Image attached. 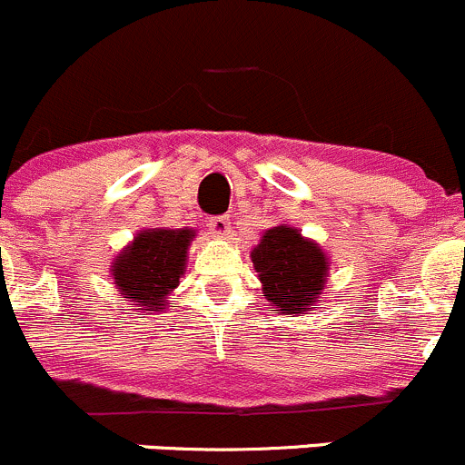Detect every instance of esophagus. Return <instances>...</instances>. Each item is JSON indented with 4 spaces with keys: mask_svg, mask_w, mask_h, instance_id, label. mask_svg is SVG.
Listing matches in <instances>:
<instances>
[{
    "mask_svg": "<svg viewBox=\"0 0 465 465\" xmlns=\"http://www.w3.org/2000/svg\"><path fill=\"white\" fill-rule=\"evenodd\" d=\"M211 232H215L218 236H227L229 229H232V223H229V215H213L209 218Z\"/></svg>",
    "mask_w": 465,
    "mask_h": 465,
    "instance_id": "esophagus-1",
    "label": "esophagus"
}]
</instances>
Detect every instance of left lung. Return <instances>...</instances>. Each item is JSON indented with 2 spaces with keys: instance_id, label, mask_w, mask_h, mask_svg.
Segmentation results:
<instances>
[{
  "instance_id": "obj_1",
  "label": "left lung",
  "mask_w": 465,
  "mask_h": 465,
  "mask_svg": "<svg viewBox=\"0 0 465 465\" xmlns=\"http://www.w3.org/2000/svg\"><path fill=\"white\" fill-rule=\"evenodd\" d=\"M254 270L262 283V297L285 315L306 312L323 290L328 262L326 254L312 241L302 238L292 227L267 229L252 250Z\"/></svg>"
}]
</instances>
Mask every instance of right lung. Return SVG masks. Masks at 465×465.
<instances>
[{"label": "right lung", "mask_w": 465, "mask_h": 465, "mask_svg": "<svg viewBox=\"0 0 465 465\" xmlns=\"http://www.w3.org/2000/svg\"><path fill=\"white\" fill-rule=\"evenodd\" d=\"M191 229H148L116 256L112 276L133 311L162 308L163 299L184 274Z\"/></svg>", "instance_id": "obj_1"}]
</instances>
